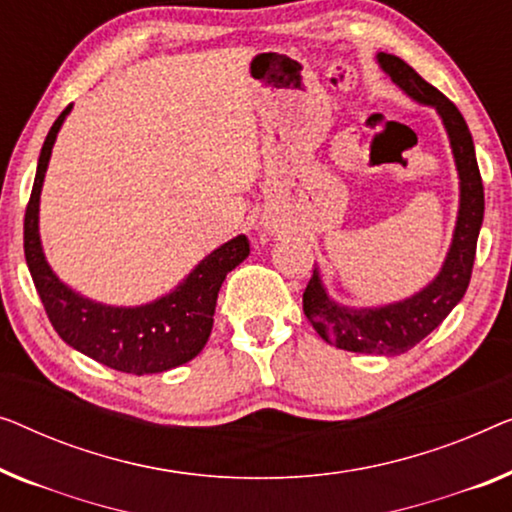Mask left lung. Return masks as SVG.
I'll return each instance as SVG.
<instances>
[{"label":"left lung","mask_w":512,"mask_h":512,"mask_svg":"<svg viewBox=\"0 0 512 512\" xmlns=\"http://www.w3.org/2000/svg\"><path fill=\"white\" fill-rule=\"evenodd\" d=\"M376 62L406 96L422 106H432L448 131L459 175V210L453 242L441 272L411 298L385 307H344L330 298L321 274L314 270L302 295V309L314 330L328 344L353 353L399 355L439 328L443 318L464 298L476 258L478 233L483 226L485 194L471 131L455 103L422 80L404 59L379 53Z\"/></svg>","instance_id":"1"}]
</instances>
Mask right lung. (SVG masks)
I'll use <instances>...</instances> for the list:
<instances>
[{
  "label": "right lung",
  "mask_w": 512,
  "mask_h": 512,
  "mask_svg": "<svg viewBox=\"0 0 512 512\" xmlns=\"http://www.w3.org/2000/svg\"><path fill=\"white\" fill-rule=\"evenodd\" d=\"M71 113L62 110L41 147L32 196L25 212V258L46 314L66 344L101 365L127 374H159L194 360L212 332L214 307L226 274L249 256L247 235L207 254L164 298L140 307H110L80 295L46 261L39 235L43 177L59 129Z\"/></svg>",
  "instance_id": "right-lung-1"
}]
</instances>
